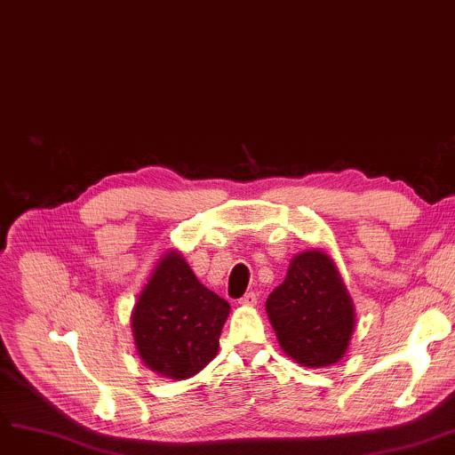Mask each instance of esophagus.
Masks as SVG:
<instances>
[{"mask_svg": "<svg viewBox=\"0 0 455 455\" xmlns=\"http://www.w3.org/2000/svg\"><path fill=\"white\" fill-rule=\"evenodd\" d=\"M237 302H240L242 306H256V304H258V295H256L254 291H249V293H245Z\"/></svg>", "mask_w": 455, "mask_h": 455, "instance_id": "1", "label": "esophagus"}]
</instances>
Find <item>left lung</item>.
Segmentation results:
<instances>
[{
  "label": "left lung",
  "instance_id": "left-lung-1",
  "mask_svg": "<svg viewBox=\"0 0 455 455\" xmlns=\"http://www.w3.org/2000/svg\"><path fill=\"white\" fill-rule=\"evenodd\" d=\"M282 350L304 367H328L345 355L354 306L333 261L321 251L297 254L266 302Z\"/></svg>",
  "mask_w": 455,
  "mask_h": 455
}]
</instances>
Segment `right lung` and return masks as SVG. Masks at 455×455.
Here are the masks:
<instances>
[{
	"instance_id": "1",
	"label": "right lung",
	"mask_w": 455,
	"mask_h": 455,
	"mask_svg": "<svg viewBox=\"0 0 455 455\" xmlns=\"http://www.w3.org/2000/svg\"><path fill=\"white\" fill-rule=\"evenodd\" d=\"M228 312L230 304L204 288L177 251L165 252L131 317L141 362L172 379L197 374L218 354Z\"/></svg>"
}]
</instances>
